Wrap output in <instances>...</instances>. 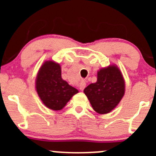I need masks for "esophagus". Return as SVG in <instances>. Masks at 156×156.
Masks as SVG:
<instances>
[{"label": "esophagus", "instance_id": "34e87169", "mask_svg": "<svg viewBox=\"0 0 156 156\" xmlns=\"http://www.w3.org/2000/svg\"><path fill=\"white\" fill-rule=\"evenodd\" d=\"M85 87H86V82L84 81H82L79 84V89L81 90H83L85 88Z\"/></svg>", "mask_w": 156, "mask_h": 156}]
</instances>
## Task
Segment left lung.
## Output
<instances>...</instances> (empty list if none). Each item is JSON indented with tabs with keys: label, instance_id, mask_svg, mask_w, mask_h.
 <instances>
[{
	"label": "left lung",
	"instance_id": "obj_1",
	"mask_svg": "<svg viewBox=\"0 0 156 156\" xmlns=\"http://www.w3.org/2000/svg\"><path fill=\"white\" fill-rule=\"evenodd\" d=\"M125 91V80L120 69L115 65L99 70L97 82L84 90L94 110L99 114H106L114 109Z\"/></svg>",
	"mask_w": 156,
	"mask_h": 156
}]
</instances>
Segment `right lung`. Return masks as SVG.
<instances>
[{
  "mask_svg": "<svg viewBox=\"0 0 156 156\" xmlns=\"http://www.w3.org/2000/svg\"><path fill=\"white\" fill-rule=\"evenodd\" d=\"M35 87L42 103L52 110H61L78 90L64 81L59 63L44 62L37 75Z\"/></svg>",
  "mask_w": 156,
  "mask_h": 156,
  "instance_id": "1",
  "label": "right lung"
}]
</instances>
